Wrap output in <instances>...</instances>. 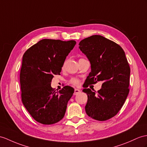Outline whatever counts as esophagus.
Wrapping results in <instances>:
<instances>
[{
  "mask_svg": "<svg viewBox=\"0 0 147 147\" xmlns=\"http://www.w3.org/2000/svg\"><path fill=\"white\" fill-rule=\"evenodd\" d=\"M80 92V90H78V89H77V88H76V89H75V90H74V95H77V94H79Z\"/></svg>",
  "mask_w": 147,
  "mask_h": 147,
  "instance_id": "34e87169",
  "label": "esophagus"
}]
</instances>
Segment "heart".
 Returning a JSON list of instances; mask_svg holds the SVG:
<instances>
[{
	"label": "heart",
	"instance_id": "obj_1",
	"mask_svg": "<svg viewBox=\"0 0 147 147\" xmlns=\"http://www.w3.org/2000/svg\"><path fill=\"white\" fill-rule=\"evenodd\" d=\"M69 84L74 86H78L80 84V80L76 77H71L69 80Z\"/></svg>",
	"mask_w": 147,
	"mask_h": 147
}]
</instances>
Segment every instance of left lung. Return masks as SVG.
Segmentation results:
<instances>
[{"instance_id": "left-lung-1", "label": "left lung", "mask_w": 147, "mask_h": 147, "mask_svg": "<svg viewBox=\"0 0 147 147\" xmlns=\"http://www.w3.org/2000/svg\"><path fill=\"white\" fill-rule=\"evenodd\" d=\"M78 45L91 63L84 87L103 82L97 92L84 89L88 96L85 112L96 120H107L119 112L129 93L130 68L125 52L119 44L98 35L85 38Z\"/></svg>"}]
</instances>
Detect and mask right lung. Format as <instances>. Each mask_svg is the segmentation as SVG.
<instances>
[{
	"mask_svg": "<svg viewBox=\"0 0 147 147\" xmlns=\"http://www.w3.org/2000/svg\"><path fill=\"white\" fill-rule=\"evenodd\" d=\"M75 40L42 39L24 53L20 73L21 97L35 120L51 125L61 120L74 89L65 86L56 92L51 87L54 75L60 74Z\"/></svg>",
	"mask_w": 147,
	"mask_h": 147,
	"instance_id": "obj_1",
	"label": "right lung"
}]
</instances>
